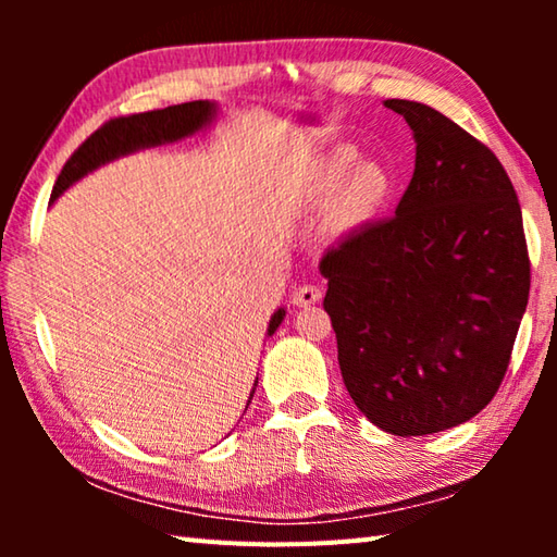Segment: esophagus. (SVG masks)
I'll list each match as a JSON object with an SVG mask.
<instances>
[{
    "label": "esophagus",
    "mask_w": 557,
    "mask_h": 557,
    "mask_svg": "<svg viewBox=\"0 0 557 557\" xmlns=\"http://www.w3.org/2000/svg\"><path fill=\"white\" fill-rule=\"evenodd\" d=\"M319 299H322V289L314 285H305L292 292V305L295 307H312Z\"/></svg>",
    "instance_id": "1"
}]
</instances>
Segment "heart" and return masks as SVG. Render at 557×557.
I'll list each match as a JSON object with an SVG mask.
<instances>
[{"instance_id":"obj_1","label":"heart","mask_w":557,"mask_h":557,"mask_svg":"<svg viewBox=\"0 0 557 557\" xmlns=\"http://www.w3.org/2000/svg\"><path fill=\"white\" fill-rule=\"evenodd\" d=\"M391 196L385 169L363 162L356 164L351 147H334L312 159L299 176V199L309 206L332 201V221L338 228H354L371 221Z\"/></svg>"}]
</instances>
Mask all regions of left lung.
Here are the masks:
<instances>
[{
  "instance_id": "1",
  "label": "left lung",
  "mask_w": 557,
  "mask_h": 557,
  "mask_svg": "<svg viewBox=\"0 0 557 557\" xmlns=\"http://www.w3.org/2000/svg\"><path fill=\"white\" fill-rule=\"evenodd\" d=\"M414 137L388 221L326 252L324 309L356 408L398 437L482 412L502 385L531 289L523 215L486 145L435 108L385 100Z\"/></svg>"
}]
</instances>
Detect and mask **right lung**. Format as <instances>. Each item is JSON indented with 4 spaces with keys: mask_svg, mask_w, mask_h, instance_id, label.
I'll return each mask as SVG.
<instances>
[{
    "mask_svg": "<svg viewBox=\"0 0 557 557\" xmlns=\"http://www.w3.org/2000/svg\"><path fill=\"white\" fill-rule=\"evenodd\" d=\"M213 117H215V102L194 100V102H182V106H172L164 110L139 112V115L115 117L106 122V125L92 132L86 143L71 154L69 162H65L59 178H55L51 201L59 199L65 188L78 182V178H83L88 172H92V169L108 164L122 154L135 152V149L176 143V139L194 135V132L211 125ZM282 319H285V309H277L270 319L268 336L277 332ZM252 393H256V388H252Z\"/></svg>",
    "mask_w": 557,
    "mask_h": 557,
    "instance_id": "add662e5",
    "label": "right lung"
}]
</instances>
